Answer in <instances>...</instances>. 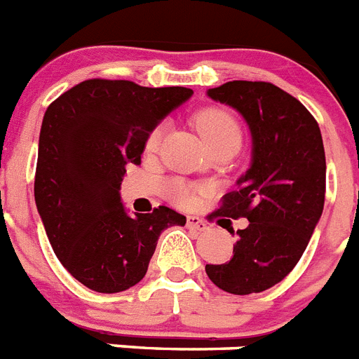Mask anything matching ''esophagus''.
<instances>
[{
  "mask_svg": "<svg viewBox=\"0 0 359 359\" xmlns=\"http://www.w3.org/2000/svg\"><path fill=\"white\" fill-rule=\"evenodd\" d=\"M187 226L198 232H205L207 229H209V226H207V222L201 219L200 216H187Z\"/></svg>",
  "mask_w": 359,
  "mask_h": 359,
  "instance_id": "esophagus-1",
  "label": "esophagus"
}]
</instances>
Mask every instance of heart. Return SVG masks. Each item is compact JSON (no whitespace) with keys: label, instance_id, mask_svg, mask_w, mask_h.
I'll use <instances>...</instances> for the list:
<instances>
[{"label":"heart","instance_id":"heart-1","mask_svg":"<svg viewBox=\"0 0 359 359\" xmlns=\"http://www.w3.org/2000/svg\"><path fill=\"white\" fill-rule=\"evenodd\" d=\"M196 127L200 130L201 137L205 143L214 149V147L222 145L225 142H241V128L238 119L223 109H205L196 114ZM163 125H156L147 136L145 150L147 152H154L161 143L163 137ZM201 189L192 187L191 183L183 182V180H168L163 185V194L170 203L182 209H189L198 200V194Z\"/></svg>","mask_w":359,"mask_h":359}]
</instances>
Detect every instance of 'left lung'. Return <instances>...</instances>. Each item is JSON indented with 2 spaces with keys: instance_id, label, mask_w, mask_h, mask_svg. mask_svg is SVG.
<instances>
[{
  "instance_id": "left-lung-1",
  "label": "left lung",
  "mask_w": 359,
  "mask_h": 359,
  "mask_svg": "<svg viewBox=\"0 0 359 359\" xmlns=\"http://www.w3.org/2000/svg\"><path fill=\"white\" fill-rule=\"evenodd\" d=\"M207 94L249 123L252 165L212 212L247 217L249 225L236 232L232 258L205 272L225 292H263L296 267L323 212L327 165L320 127L305 105L269 81H229Z\"/></svg>"
}]
</instances>
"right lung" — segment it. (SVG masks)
Wrapping results in <instances>:
<instances>
[{
  "instance_id": "obj_1",
  "label": "right lung",
  "mask_w": 359,
  "mask_h": 359,
  "mask_svg": "<svg viewBox=\"0 0 359 359\" xmlns=\"http://www.w3.org/2000/svg\"><path fill=\"white\" fill-rule=\"evenodd\" d=\"M192 96L127 79H87L48 105L39 133L34 198L52 250L90 290L114 294L143 280L159 234L187 217L168 207L128 216L119 200L127 165L147 136Z\"/></svg>"
}]
</instances>
